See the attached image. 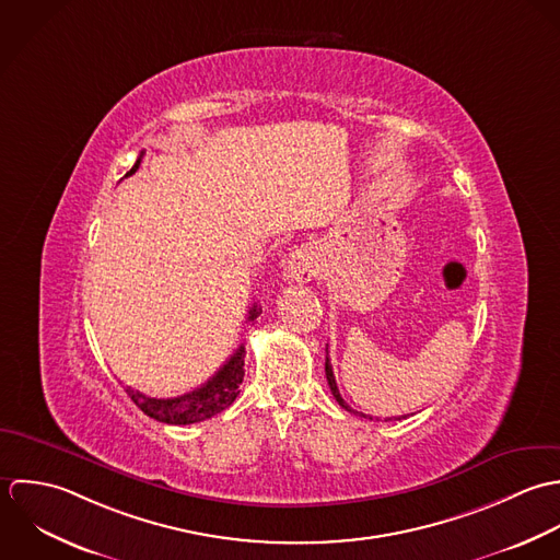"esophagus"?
Segmentation results:
<instances>
[{
  "mask_svg": "<svg viewBox=\"0 0 560 560\" xmlns=\"http://www.w3.org/2000/svg\"><path fill=\"white\" fill-rule=\"evenodd\" d=\"M318 272V264L312 255L310 248H299L296 253H292V257L285 261V279L294 281V283H307L316 277Z\"/></svg>",
  "mask_w": 560,
  "mask_h": 560,
  "instance_id": "1",
  "label": "esophagus"
}]
</instances>
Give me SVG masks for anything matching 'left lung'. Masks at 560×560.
I'll return each mask as SVG.
<instances>
[{
    "label": "left lung",
    "mask_w": 560,
    "mask_h": 560,
    "mask_svg": "<svg viewBox=\"0 0 560 560\" xmlns=\"http://www.w3.org/2000/svg\"><path fill=\"white\" fill-rule=\"evenodd\" d=\"M325 372H327V381H329V387H331V394H334V398L337 400V405L341 407V409H346V411H352L346 402H343V398H341V394H339V389H337L336 383V374H334V368H331V359H329V352H327V361H325ZM365 418V416H363ZM372 420V418H370Z\"/></svg>",
    "instance_id": "1"
}]
</instances>
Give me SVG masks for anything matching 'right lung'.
Instances as JSON below:
<instances>
[{"label": "right lung", "mask_w": 560, "mask_h": 560, "mask_svg": "<svg viewBox=\"0 0 560 560\" xmlns=\"http://www.w3.org/2000/svg\"><path fill=\"white\" fill-rule=\"evenodd\" d=\"M142 162V153L136 160V164L127 171V175H133L138 171ZM259 310L257 305L250 307L248 312V320L257 318ZM244 343H240L235 348V352L224 361L223 368L201 387H197L190 394L177 396V398H149L131 387H127V396L133 400V405L149 418L164 422V424H195V422H203L217 413L224 411L240 394V385L244 378Z\"/></svg>", "instance_id": "obj_1"}]
</instances>
